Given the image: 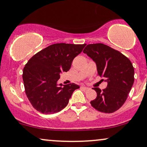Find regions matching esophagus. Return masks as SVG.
<instances>
[{
    "instance_id": "34e87169",
    "label": "esophagus",
    "mask_w": 147,
    "mask_h": 147,
    "mask_svg": "<svg viewBox=\"0 0 147 147\" xmlns=\"http://www.w3.org/2000/svg\"><path fill=\"white\" fill-rule=\"evenodd\" d=\"M81 89H82V90L84 91H87V90H90V88H88V87H84V86H81Z\"/></svg>"
}]
</instances>
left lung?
<instances>
[{"mask_svg":"<svg viewBox=\"0 0 147 147\" xmlns=\"http://www.w3.org/2000/svg\"><path fill=\"white\" fill-rule=\"evenodd\" d=\"M83 53L96 62L98 75L105 78L108 83L107 88L102 90L93 88L97 97L90 102L91 105L102 113L115 112L125 103L133 85L132 64L121 52L102 43L87 45Z\"/></svg>","mask_w":147,"mask_h":147,"instance_id":"1","label":"left lung"}]
</instances>
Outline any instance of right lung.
I'll return each mask as SVG.
<instances>
[{"label": "right lung", "instance_id": "obj_1", "mask_svg": "<svg viewBox=\"0 0 147 147\" xmlns=\"http://www.w3.org/2000/svg\"><path fill=\"white\" fill-rule=\"evenodd\" d=\"M86 44L55 43L38 51L28 61L23 70L24 88L33 107L43 114L62 111L79 85H57L62 72L70 70L74 58Z\"/></svg>", "mask_w": 147, "mask_h": 147}]
</instances>
